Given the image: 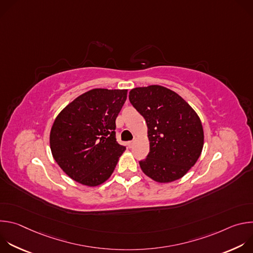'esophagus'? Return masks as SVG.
I'll list each match as a JSON object with an SVG mask.
<instances>
[{
	"label": "esophagus",
	"instance_id": "esophagus-1",
	"mask_svg": "<svg viewBox=\"0 0 253 253\" xmlns=\"http://www.w3.org/2000/svg\"><path fill=\"white\" fill-rule=\"evenodd\" d=\"M134 142H135L134 140H132V141H129V142H128V147H129V148H132V146L134 145Z\"/></svg>",
	"mask_w": 253,
	"mask_h": 253
}]
</instances>
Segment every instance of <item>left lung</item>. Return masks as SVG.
Returning a JSON list of instances; mask_svg holds the SVG:
<instances>
[{
    "label": "left lung",
    "instance_id": "obj_1",
    "mask_svg": "<svg viewBox=\"0 0 253 253\" xmlns=\"http://www.w3.org/2000/svg\"><path fill=\"white\" fill-rule=\"evenodd\" d=\"M129 100L148 127L150 151L139 161L142 171L157 182L184 176L203 147V128L195 111L178 94L158 85L132 89Z\"/></svg>",
    "mask_w": 253,
    "mask_h": 253
}]
</instances>
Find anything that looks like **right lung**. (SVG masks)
<instances>
[{
    "label": "right lung",
    "instance_id": "add662e5",
    "mask_svg": "<svg viewBox=\"0 0 253 253\" xmlns=\"http://www.w3.org/2000/svg\"><path fill=\"white\" fill-rule=\"evenodd\" d=\"M127 90H90L71 102L50 134L54 159L75 181L97 186L113 173L125 146L116 141V118Z\"/></svg>",
    "mask_w": 253,
    "mask_h": 253
}]
</instances>
